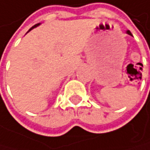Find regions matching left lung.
<instances>
[{
    "label": "left lung",
    "mask_w": 150,
    "mask_h": 150,
    "mask_svg": "<svg viewBox=\"0 0 150 150\" xmlns=\"http://www.w3.org/2000/svg\"><path fill=\"white\" fill-rule=\"evenodd\" d=\"M127 33L129 34V35H132V33H131V31H130V30H127Z\"/></svg>",
    "instance_id": "1"
}]
</instances>
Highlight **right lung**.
<instances>
[{
    "instance_id": "1",
    "label": "right lung",
    "mask_w": 150,
    "mask_h": 150,
    "mask_svg": "<svg viewBox=\"0 0 150 150\" xmlns=\"http://www.w3.org/2000/svg\"><path fill=\"white\" fill-rule=\"evenodd\" d=\"M39 25H40V23H38V24H36V25H34V26H33V27H31V28H30V29L29 30V31H30V30H33V28H35V27H37V26H39Z\"/></svg>"
}]
</instances>
